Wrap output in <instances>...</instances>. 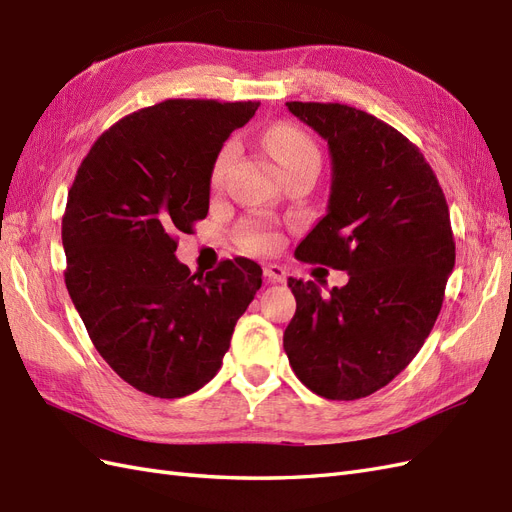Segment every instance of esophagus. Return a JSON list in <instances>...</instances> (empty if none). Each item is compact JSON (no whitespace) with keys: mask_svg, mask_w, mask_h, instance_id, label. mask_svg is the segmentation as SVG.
<instances>
[{"mask_svg":"<svg viewBox=\"0 0 512 512\" xmlns=\"http://www.w3.org/2000/svg\"><path fill=\"white\" fill-rule=\"evenodd\" d=\"M264 276H266L268 283H285L287 272H285L283 266H279V264H268V266L264 268Z\"/></svg>","mask_w":512,"mask_h":512,"instance_id":"esophagus-1","label":"esophagus"}]
</instances>
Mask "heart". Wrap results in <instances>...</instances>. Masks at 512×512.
I'll use <instances>...</instances> for the list:
<instances>
[{"mask_svg": "<svg viewBox=\"0 0 512 512\" xmlns=\"http://www.w3.org/2000/svg\"><path fill=\"white\" fill-rule=\"evenodd\" d=\"M264 145L268 152L279 160V165L283 167L285 173L298 171V169H309L315 167L319 169L321 165V152L315 139L306 133V130L294 122H279L272 128L266 130L264 135ZM236 158V145L231 141L225 143L221 150H218L214 165L210 171V184L218 188L225 180V173L229 165ZM240 244L251 253H272L274 248H279L281 236L264 223H246L242 225L240 233Z\"/></svg>", "mask_w": 512, "mask_h": 512, "instance_id": "1", "label": "heart"}]
</instances>
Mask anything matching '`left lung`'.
Wrapping results in <instances>:
<instances>
[{
	"label": "left lung",
	"instance_id": "1",
	"mask_svg": "<svg viewBox=\"0 0 512 512\" xmlns=\"http://www.w3.org/2000/svg\"><path fill=\"white\" fill-rule=\"evenodd\" d=\"M328 141V214L296 248L302 261L345 270L321 296L289 279L296 315L283 347L300 382L319 397L354 401L397 377L440 315L455 238L431 165L397 128L339 102H285Z\"/></svg>",
	"mask_w": 512,
	"mask_h": 512
}]
</instances>
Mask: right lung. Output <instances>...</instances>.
<instances>
[{
	"label": "right lung",
	"instance_id": "add662e5",
	"mask_svg": "<svg viewBox=\"0 0 512 512\" xmlns=\"http://www.w3.org/2000/svg\"><path fill=\"white\" fill-rule=\"evenodd\" d=\"M257 100L171 98L126 115L81 160L62 218L64 281L87 334L133 388L180 399L218 373L261 268L236 257L206 276L175 259L208 216L210 171Z\"/></svg>",
	"mask_w": 512,
	"mask_h": 512
}]
</instances>
